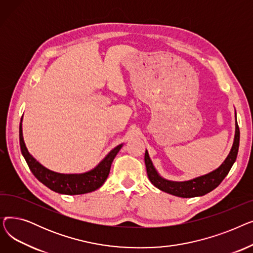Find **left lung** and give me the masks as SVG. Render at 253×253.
Instances as JSON below:
<instances>
[{
    "label": "left lung",
    "instance_id": "1",
    "mask_svg": "<svg viewBox=\"0 0 253 253\" xmlns=\"http://www.w3.org/2000/svg\"><path fill=\"white\" fill-rule=\"evenodd\" d=\"M239 142H240V130L236 120V132H235V139L232 150L229 156L225 159L224 162L214 171L210 173L194 178L188 181H170L162 178L158 174L153 163L149 157V153L145 151L144 154V163L147 167V173L150 181L155 185L156 188L161 190L165 193L174 195L181 198H193L197 196H203L212 190H214L218 187L219 183L223 180V178L228 175L229 171L231 170L233 164L236 161L239 150Z\"/></svg>",
    "mask_w": 253,
    "mask_h": 253
}]
</instances>
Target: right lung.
Instances as JSON below:
<instances>
[{
	"label": "right lung",
	"instance_id": "add662e5",
	"mask_svg": "<svg viewBox=\"0 0 253 253\" xmlns=\"http://www.w3.org/2000/svg\"><path fill=\"white\" fill-rule=\"evenodd\" d=\"M19 143L22 156L36 178L50 190L65 195H81L99 189L105 179L108 178L113 160L123 145L119 144L94 169L86 172V173L61 174L45 168L31 156L23 141L21 122L19 125Z\"/></svg>",
	"mask_w": 253,
	"mask_h": 253
}]
</instances>
